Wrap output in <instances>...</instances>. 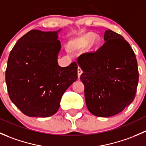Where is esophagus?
Segmentation results:
<instances>
[{"instance_id":"esophagus-1","label":"esophagus","mask_w":146,"mask_h":146,"mask_svg":"<svg viewBox=\"0 0 146 146\" xmlns=\"http://www.w3.org/2000/svg\"><path fill=\"white\" fill-rule=\"evenodd\" d=\"M82 69L80 68V67H79L78 66V78H80V75L82 74Z\"/></svg>"}]
</instances>
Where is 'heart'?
<instances>
[{"label":"heart","instance_id":"1","mask_svg":"<svg viewBox=\"0 0 146 146\" xmlns=\"http://www.w3.org/2000/svg\"><path fill=\"white\" fill-rule=\"evenodd\" d=\"M80 46L81 47H86L91 44L92 48H96L100 42V39L99 37H96L95 34L88 33L82 36L80 39Z\"/></svg>","mask_w":146,"mask_h":146}]
</instances>
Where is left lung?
Segmentation results:
<instances>
[{
    "label": "left lung",
    "instance_id": "obj_1",
    "mask_svg": "<svg viewBox=\"0 0 146 146\" xmlns=\"http://www.w3.org/2000/svg\"><path fill=\"white\" fill-rule=\"evenodd\" d=\"M104 39L99 49L81 54L77 62L83 71L80 80L88 110L97 117H110L133 101L138 70L134 52L123 36L107 29Z\"/></svg>",
    "mask_w": 146,
    "mask_h": 146
}]
</instances>
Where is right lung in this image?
Listing matches in <instances>:
<instances>
[{"instance_id": "1", "label": "right lung", "mask_w": 146, "mask_h": 146, "mask_svg": "<svg viewBox=\"0 0 146 146\" xmlns=\"http://www.w3.org/2000/svg\"><path fill=\"white\" fill-rule=\"evenodd\" d=\"M32 29L10 53L5 82L11 101L25 115L48 117L57 112L65 91L78 78L76 61L58 66V33Z\"/></svg>"}]
</instances>
